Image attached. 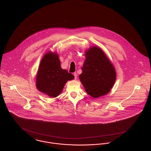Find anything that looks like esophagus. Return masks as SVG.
Instances as JSON below:
<instances>
[{"label": "esophagus", "mask_w": 151, "mask_h": 151, "mask_svg": "<svg viewBox=\"0 0 151 151\" xmlns=\"http://www.w3.org/2000/svg\"><path fill=\"white\" fill-rule=\"evenodd\" d=\"M74 77H75V79H77V77H78V75L76 74V73H73Z\"/></svg>", "instance_id": "1"}]
</instances>
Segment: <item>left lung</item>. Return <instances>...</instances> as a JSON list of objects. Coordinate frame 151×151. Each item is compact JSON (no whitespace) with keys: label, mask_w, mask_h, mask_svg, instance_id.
Segmentation results:
<instances>
[{"label":"left lung","mask_w":151,"mask_h":151,"mask_svg":"<svg viewBox=\"0 0 151 151\" xmlns=\"http://www.w3.org/2000/svg\"><path fill=\"white\" fill-rule=\"evenodd\" d=\"M86 60L79 79L86 93L94 99L108 94L116 80V71L106 54L92 46L85 51Z\"/></svg>","instance_id":"8db88e82"}]
</instances>
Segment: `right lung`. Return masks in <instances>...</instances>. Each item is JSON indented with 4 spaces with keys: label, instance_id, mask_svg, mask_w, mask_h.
Masks as SVG:
<instances>
[{
    "label": "right lung",
    "instance_id": "add662e5",
    "mask_svg": "<svg viewBox=\"0 0 151 151\" xmlns=\"http://www.w3.org/2000/svg\"><path fill=\"white\" fill-rule=\"evenodd\" d=\"M74 79L72 73L62 69L59 55L49 51L43 56L36 75V87L44 94L54 98L62 92L65 83Z\"/></svg>",
    "mask_w": 151,
    "mask_h": 151
}]
</instances>
